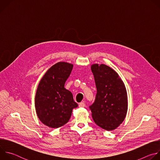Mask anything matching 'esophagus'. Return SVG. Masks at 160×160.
<instances>
[{
	"instance_id": "obj_1",
	"label": "esophagus",
	"mask_w": 160,
	"mask_h": 160,
	"mask_svg": "<svg viewBox=\"0 0 160 160\" xmlns=\"http://www.w3.org/2000/svg\"><path fill=\"white\" fill-rule=\"evenodd\" d=\"M79 107H81V108H83L85 106V104L84 103V102H81L79 103Z\"/></svg>"
}]
</instances>
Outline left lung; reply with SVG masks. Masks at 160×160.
<instances>
[{"mask_svg":"<svg viewBox=\"0 0 160 160\" xmlns=\"http://www.w3.org/2000/svg\"><path fill=\"white\" fill-rule=\"evenodd\" d=\"M97 94L89 108L92 118L99 127L111 131L124 121L128 109L127 93L118 74L109 66L101 64L91 65Z\"/></svg>","mask_w":160,"mask_h":160,"instance_id":"obj_1","label":"left lung"}]
</instances>
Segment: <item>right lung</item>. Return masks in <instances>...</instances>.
Masks as SVG:
<instances>
[{"label": "right lung", "instance_id": "right-lung-1", "mask_svg": "<svg viewBox=\"0 0 160 160\" xmlns=\"http://www.w3.org/2000/svg\"><path fill=\"white\" fill-rule=\"evenodd\" d=\"M73 65L59 62L52 66L40 80L35 106L40 122L49 127L59 128L69 121L72 110L78 106L72 93L64 88Z\"/></svg>", "mask_w": 160, "mask_h": 160}]
</instances>
